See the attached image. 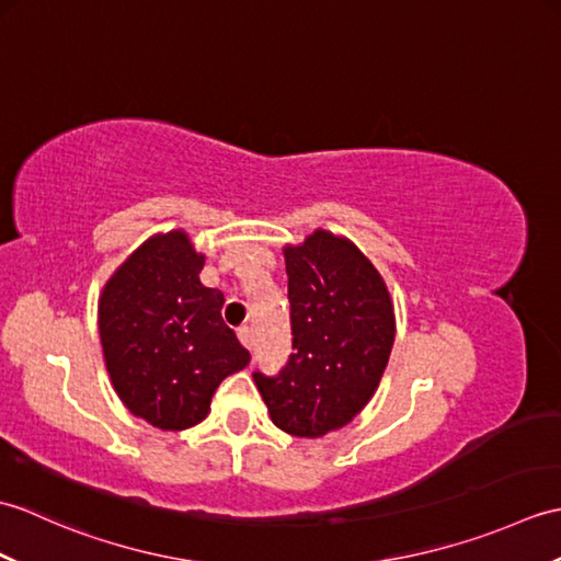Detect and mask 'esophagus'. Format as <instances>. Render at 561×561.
I'll return each mask as SVG.
<instances>
[{
  "label": "esophagus",
  "instance_id": "1",
  "mask_svg": "<svg viewBox=\"0 0 561 561\" xmlns=\"http://www.w3.org/2000/svg\"><path fill=\"white\" fill-rule=\"evenodd\" d=\"M238 340H241V344L243 347H253V330H250L248 325H243V328H238Z\"/></svg>",
  "mask_w": 561,
  "mask_h": 561
}]
</instances>
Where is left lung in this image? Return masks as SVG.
<instances>
[{"instance_id":"obj_1","label":"left lung","mask_w":561,"mask_h":561,"mask_svg":"<svg viewBox=\"0 0 561 561\" xmlns=\"http://www.w3.org/2000/svg\"><path fill=\"white\" fill-rule=\"evenodd\" d=\"M294 354L279 376L253 374L274 426L320 438L347 426L383 378L396 311L380 272L350 238L316 229L284 245Z\"/></svg>"}]
</instances>
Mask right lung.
Instances as JSON below:
<instances>
[{
	"mask_svg": "<svg viewBox=\"0 0 561 561\" xmlns=\"http://www.w3.org/2000/svg\"><path fill=\"white\" fill-rule=\"evenodd\" d=\"M205 255L183 229L147 238L99 299L103 359L125 408L163 432L209 414L214 390L250 354L224 323V294L199 282Z\"/></svg>",
	"mask_w": 561,
	"mask_h": 561,
	"instance_id": "right-lung-1",
	"label": "right lung"
}]
</instances>
